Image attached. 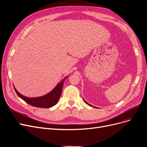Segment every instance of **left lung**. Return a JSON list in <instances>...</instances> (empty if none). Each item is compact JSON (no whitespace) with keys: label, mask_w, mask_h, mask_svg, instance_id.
Segmentation results:
<instances>
[{"label":"left lung","mask_w":147,"mask_h":147,"mask_svg":"<svg viewBox=\"0 0 147 147\" xmlns=\"http://www.w3.org/2000/svg\"><path fill=\"white\" fill-rule=\"evenodd\" d=\"M84 102H86V104H88V105H90V106H91V107H93V106H92L91 105H90V104H88V102H86L85 100H84Z\"/></svg>","instance_id":"8db88e82"}]
</instances>
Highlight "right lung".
<instances>
[{
  "label": "right lung",
  "mask_w": 147,
  "mask_h": 147,
  "mask_svg": "<svg viewBox=\"0 0 147 147\" xmlns=\"http://www.w3.org/2000/svg\"><path fill=\"white\" fill-rule=\"evenodd\" d=\"M64 80L65 79L57 84V85L50 93H48L47 95L38 97L30 98V97H25L21 95L18 91H17L15 87L14 89L17 95L29 105L39 108H50L57 103V101H58L61 95Z\"/></svg>",
  "instance_id": "obj_1"
}]
</instances>
